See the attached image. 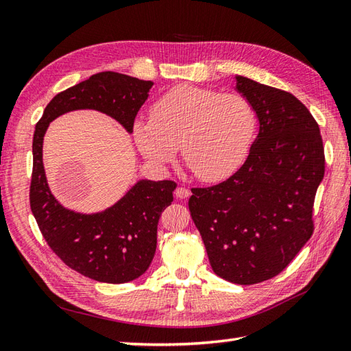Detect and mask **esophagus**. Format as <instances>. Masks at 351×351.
<instances>
[{"label":"esophagus","mask_w":351,"mask_h":351,"mask_svg":"<svg viewBox=\"0 0 351 351\" xmlns=\"http://www.w3.org/2000/svg\"><path fill=\"white\" fill-rule=\"evenodd\" d=\"M190 194H191L190 190H188V188H185V186H178L176 191H175V195L181 200L186 199V197H190Z\"/></svg>","instance_id":"obj_1"}]
</instances>
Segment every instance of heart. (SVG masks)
Returning a JSON list of instances; mask_svg holds the SVG:
<instances>
[{
  "mask_svg": "<svg viewBox=\"0 0 351 351\" xmlns=\"http://www.w3.org/2000/svg\"><path fill=\"white\" fill-rule=\"evenodd\" d=\"M255 130L256 114L245 96L181 84L152 105L149 120L133 123L132 134L152 163L169 165L182 147L194 175L203 182H218L243 165Z\"/></svg>",
  "mask_w": 351,
  "mask_h": 351,
  "instance_id": "1",
  "label": "heart"
}]
</instances>
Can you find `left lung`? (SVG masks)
Listing matches in <instances>:
<instances>
[{
    "mask_svg": "<svg viewBox=\"0 0 351 351\" xmlns=\"http://www.w3.org/2000/svg\"><path fill=\"white\" fill-rule=\"evenodd\" d=\"M234 78L254 106L258 136L227 181L193 188L188 208L215 274L255 285L283 271L311 237L325 152L316 120L293 95Z\"/></svg>",
    "mask_w": 351,
    "mask_h": 351,
    "instance_id": "obj_1",
    "label": "left lung"
}]
</instances>
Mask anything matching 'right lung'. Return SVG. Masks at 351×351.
I'll return each instance as SVG.
<instances>
[{
	"label": "right lung",
	"mask_w": 351,
	"mask_h": 351,
	"mask_svg": "<svg viewBox=\"0 0 351 351\" xmlns=\"http://www.w3.org/2000/svg\"><path fill=\"white\" fill-rule=\"evenodd\" d=\"M152 82L105 71L58 93L35 125L32 141L31 210L44 239L62 261L80 274L104 283H128L147 271L157 247L158 219L173 202V181L139 179L119 202L101 212L65 208L51 194L43 165L49 125L71 111L93 110L132 133Z\"/></svg>",
	"instance_id": "obj_1"
}]
</instances>
